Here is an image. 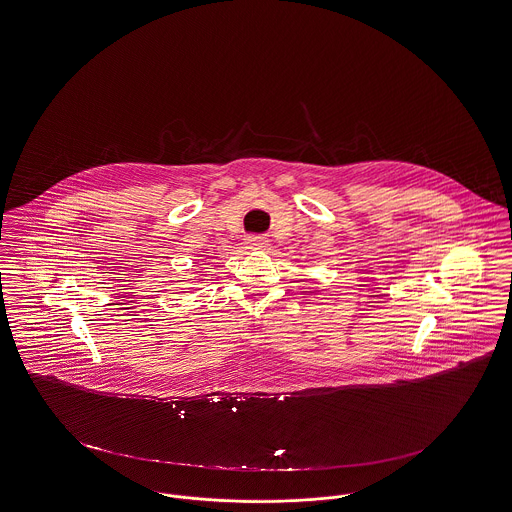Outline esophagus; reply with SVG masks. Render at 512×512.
Returning <instances> with one entry per match:
<instances>
[{
	"mask_svg": "<svg viewBox=\"0 0 512 512\" xmlns=\"http://www.w3.org/2000/svg\"><path fill=\"white\" fill-rule=\"evenodd\" d=\"M244 244L248 250H254V252H262L268 248V239L264 237H246Z\"/></svg>",
	"mask_w": 512,
	"mask_h": 512,
	"instance_id": "1",
	"label": "esophagus"
}]
</instances>
